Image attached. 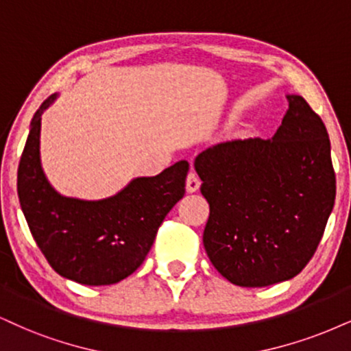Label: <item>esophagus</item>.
<instances>
[{
	"instance_id": "1",
	"label": "esophagus",
	"mask_w": 351,
	"mask_h": 351,
	"mask_svg": "<svg viewBox=\"0 0 351 351\" xmlns=\"http://www.w3.org/2000/svg\"><path fill=\"white\" fill-rule=\"evenodd\" d=\"M200 184L202 182H200V179H198V176L193 171H190L187 176V182H185V189H187V192L189 193L197 192V190L200 189Z\"/></svg>"
}]
</instances>
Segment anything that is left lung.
I'll use <instances>...</instances> for the list:
<instances>
[{"instance_id": "left-lung-1", "label": "left lung", "mask_w": 351, "mask_h": 351, "mask_svg": "<svg viewBox=\"0 0 351 351\" xmlns=\"http://www.w3.org/2000/svg\"><path fill=\"white\" fill-rule=\"evenodd\" d=\"M287 99L274 136L218 143L193 162L210 203L203 245L237 287H268L300 274L334 208L326 125L301 96Z\"/></svg>"}]
</instances>
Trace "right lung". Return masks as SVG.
<instances>
[{"label":"right lung","instance_id":"obj_1","mask_svg":"<svg viewBox=\"0 0 351 351\" xmlns=\"http://www.w3.org/2000/svg\"><path fill=\"white\" fill-rule=\"evenodd\" d=\"M56 97L43 101L30 122L17 169L21 208L56 274L89 287L119 283L141 265L158 228L184 197L189 162L172 164L153 177H135L102 200L64 197L51 187L40 161L42 114Z\"/></svg>","mask_w":351,"mask_h":351}]
</instances>
